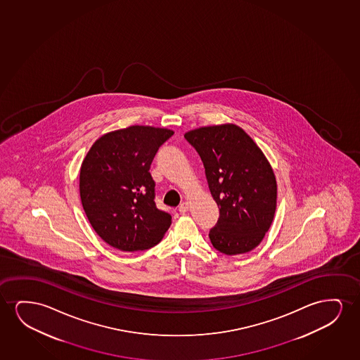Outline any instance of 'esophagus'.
<instances>
[{"label":"esophagus","mask_w":360,"mask_h":360,"mask_svg":"<svg viewBox=\"0 0 360 360\" xmlns=\"http://www.w3.org/2000/svg\"><path fill=\"white\" fill-rule=\"evenodd\" d=\"M189 207H191V205H189V202H183L181 205H179V212H182V214H184V212H187L188 210H189Z\"/></svg>","instance_id":"esophagus-1"}]
</instances>
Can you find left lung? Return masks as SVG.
<instances>
[{
	"label": "left lung",
	"mask_w": 360,
	"mask_h": 360,
	"mask_svg": "<svg viewBox=\"0 0 360 360\" xmlns=\"http://www.w3.org/2000/svg\"><path fill=\"white\" fill-rule=\"evenodd\" d=\"M184 138L202 158L220 210L209 233L212 246L227 256L255 250L271 227L278 199L276 174L266 155L236 124L200 127Z\"/></svg>",
	"instance_id": "obj_1"
}]
</instances>
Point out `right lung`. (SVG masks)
Here are the masks:
<instances>
[{
  "label": "right lung",
  "instance_id": "1",
  "mask_svg": "<svg viewBox=\"0 0 360 360\" xmlns=\"http://www.w3.org/2000/svg\"><path fill=\"white\" fill-rule=\"evenodd\" d=\"M173 130L131 125L94 141L79 168V197L89 224L104 242L120 251L158 245L171 226L158 210L148 172L158 148Z\"/></svg>",
  "mask_w": 360,
  "mask_h": 360
}]
</instances>
